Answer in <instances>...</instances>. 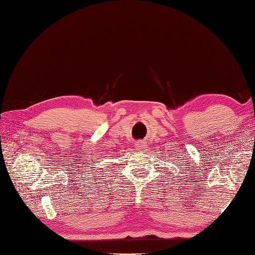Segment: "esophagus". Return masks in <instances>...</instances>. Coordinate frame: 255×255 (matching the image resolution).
<instances>
[{"label": "esophagus", "instance_id": "34e87169", "mask_svg": "<svg viewBox=\"0 0 255 255\" xmlns=\"http://www.w3.org/2000/svg\"><path fill=\"white\" fill-rule=\"evenodd\" d=\"M135 148L137 149V150H139V151H142V150H145L146 145H145L142 141H137V142H136V144H135Z\"/></svg>", "mask_w": 255, "mask_h": 255}]
</instances>
